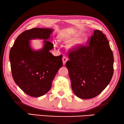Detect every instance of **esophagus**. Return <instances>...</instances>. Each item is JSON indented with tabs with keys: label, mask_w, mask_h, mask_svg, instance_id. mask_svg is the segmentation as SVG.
<instances>
[{
	"label": "esophagus",
	"mask_w": 124,
	"mask_h": 124,
	"mask_svg": "<svg viewBox=\"0 0 124 124\" xmlns=\"http://www.w3.org/2000/svg\"><path fill=\"white\" fill-rule=\"evenodd\" d=\"M67 60H68L67 57L65 56H63V57H62V62H63L64 65H65V63H66V62H67Z\"/></svg>",
	"instance_id": "1"
}]
</instances>
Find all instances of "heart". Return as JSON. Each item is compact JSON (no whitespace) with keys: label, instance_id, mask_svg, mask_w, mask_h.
Here are the masks:
<instances>
[{"label":"heart","instance_id":"heart-1","mask_svg":"<svg viewBox=\"0 0 124 124\" xmlns=\"http://www.w3.org/2000/svg\"><path fill=\"white\" fill-rule=\"evenodd\" d=\"M84 39H85V37H82L78 39H77L73 40V41L71 42L68 45V48L69 49H70V50H75V49L77 48V47H78L79 46L83 43ZM60 40H67V38H66L63 34H61V35L60 36ZM53 45L54 46V47H57V42L56 41H54Z\"/></svg>","mask_w":124,"mask_h":124}]
</instances>
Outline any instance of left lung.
I'll use <instances>...</instances> for the list:
<instances>
[{
  "mask_svg": "<svg viewBox=\"0 0 124 124\" xmlns=\"http://www.w3.org/2000/svg\"><path fill=\"white\" fill-rule=\"evenodd\" d=\"M66 62L72 90L77 97L94 98L104 90L113 74V52L106 35L94 30L89 45L69 54Z\"/></svg>",
  "mask_w": 124,
  "mask_h": 124,
  "instance_id": "1",
  "label": "left lung"
}]
</instances>
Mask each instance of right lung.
Returning <instances> with one entry per match:
<instances>
[{
  "instance_id": "1",
  "label": "right lung",
  "mask_w": 124,
  "mask_h": 124,
  "mask_svg": "<svg viewBox=\"0 0 124 124\" xmlns=\"http://www.w3.org/2000/svg\"><path fill=\"white\" fill-rule=\"evenodd\" d=\"M54 31L50 28H33L18 35L9 52L13 78L23 92L33 97L44 95L51 88L57 71L62 66V55L50 52L52 44L47 40ZM43 39L40 50L32 48L30 40Z\"/></svg>"
}]
</instances>
